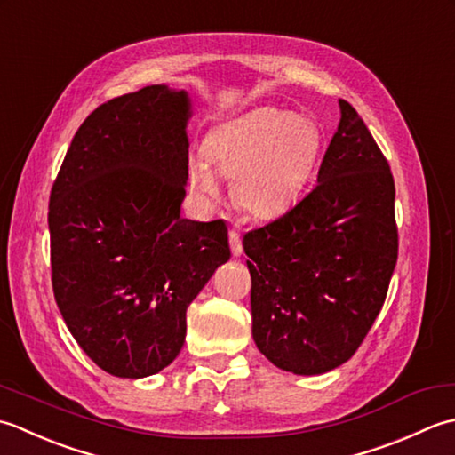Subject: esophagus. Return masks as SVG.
<instances>
[{"mask_svg": "<svg viewBox=\"0 0 455 455\" xmlns=\"http://www.w3.org/2000/svg\"><path fill=\"white\" fill-rule=\"evenodd\" d=\"M229 245H231V253H234V257H239L241 253H243V245H241L239 231H235V229L229 231Z\"/></svg>", "mask_w": 455, "mask_h": 455, "instance_id": "obj_1", "label": "esophagus"}]
</instances>
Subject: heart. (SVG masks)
Instances as JSON below:
<instances>
[{"label":"heart","mask_w":455,"mask_h":455,"mask_svg":"<svg viewBox=\"0 0 455 455\" xmlns=\"http://www.w3.org/2000/svg\"><path fill=\"white\" fill-rule=\"evenodd\" d=\"M320 132L308 117L261 108L220 124L204 139V159L188 163V182L204 200H218L220 176L255 218L284 214L300 196L320 155Z\"/></svg>","instance_id":"obj_1"}]
</instances>
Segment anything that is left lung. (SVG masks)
<instances>
[{"instance_id": "1", "label": "left lung", "mask_w": 455, "mask_h": 455, "mask_svg": "<svg viewBox=\"0 0 455 455\" xmlns=\"http://www.w3.org/2000/svg\"><path fill=\"white\" fill-rule=\"evenodd\" d=\"M339 125L308 196L243 237L253 339L283 371L320 375L355 354L396 265L395 180L357 111Z\"/></svg>"}]
</instances>
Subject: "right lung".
<instances>
[{"mask_svg": "<svg viewBox=\"0 0 455 455\" xmlns=\"http://www.w3.org/2000/svg\"><path fill=\"white\" fill-rule=\"evenodd\" d=\"M190 116L187 92L164 84L109 100L80 125L52 184L54 299L78 346L114 377L171 365L187 308L229 261L224 221L180 216Z\"/></svg>", "mask_w": 455, "mask_h": 455, "instance_id": "right-lung-1", "label": "right lung"}]
</instances>
